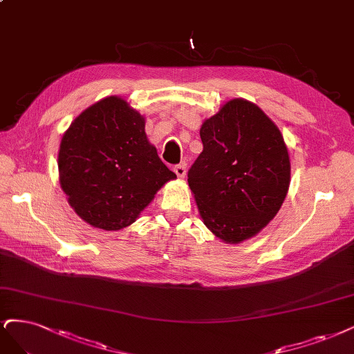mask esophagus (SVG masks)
Segmentation results:
<instances>
[{"mask_svg":"<svg viewBox=\"0 0 354 354\" xmlns=\"http://www.w3.org/2000/svg\"><path fill=\"white\" fill-rule=\"evenodd\" d=\"M174 173L177 174V177L183 178V177L186 176V165H185V164H178V165H176V167H174Z\"/></svg>","mask_w":354,"mask_h":354,"instance_id":"34e87169","label":"esophagus"}]
</instances>
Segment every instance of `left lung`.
I'll return each mask as SVG.
<instances>
[{"mask_svg": "<svg viewBox=\"0 0 354 354\" xmlns=\"http://www.w3.org/2000/svg\"><path fill=\"white\" fill-rule=\"evenodd\" d=\"M203 151L187 173L205 225L227 243L253 237L281 208L290 160L259 106L233 100L202 124Z\"/></svg>", "mask_w": 354, "mask_h": 354, "instance_id": "obj_1", "label": "left lung"}]
</instances>
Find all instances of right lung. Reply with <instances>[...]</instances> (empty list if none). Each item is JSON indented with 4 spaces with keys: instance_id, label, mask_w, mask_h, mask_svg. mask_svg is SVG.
Listing matches in <instances>:
<instances>
[{
    "instance_id": "1",
    "label": "right lung",
    "mask_w": 354,
    "mask_h": 354,
    "mask_svg": "<svg viewBox=\"0 0 354 354\" xmlns=\"http://www.w3.org/2000/svg\"><path fill=\"white\" fill-rule=\"evenodd\" d=\"M58 171L76 214L108 231L135 223L155 193L176 178L146 139L143 117L117 96L93 104L70 124Z\"/></svg>"
}]
</instances>
